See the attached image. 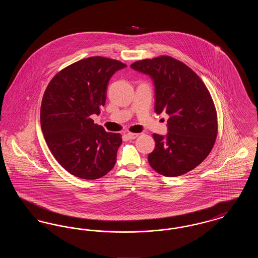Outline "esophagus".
<instances>
[{
  "label": "esophagus",
  "instance_id": "esophagus-1",
  "mask_svg": "<svg viewBox=\"0 0 258 258\" xmlns=\"http://www.w3.org/2000/svg\"><path fill=\"white\" fill-rule=\"evenodd\" d=\"M138 134H133V133H127L126 134V136H127V138L128 139H135V138H137L138 137Z\"/></svg>",
  "mask_w": 258,
  "mask_h": 258
}]
</instances>
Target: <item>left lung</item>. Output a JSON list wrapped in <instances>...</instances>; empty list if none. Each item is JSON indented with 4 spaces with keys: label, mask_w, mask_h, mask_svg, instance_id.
I'll return each instance as SVG.
<instances>
[{
    "label": "left lung",
    "mask_w": 258,
    "mask_h": 258,
    "mask_svg": "<svg viewBox=\"0 0 258 258\" xmlns=\"http://www.w3.org/2000/svg\"><path fill=\"white\" fill-rule=\"evenodd\" d=\"M132 69L147 74L155 85V111L166 113L168 133L154 134L151 167L166 177L192 170L208 157L218 135V117L210 92L191 69L170 56L135 61Z\"/></svg>",
    "instance_id": "obj_1"
}]
</instances>
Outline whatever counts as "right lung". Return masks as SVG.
Masks as SVG:
<instances>
[{
  "label": "right lung",
  "mask_w": 258,
  "mask_h": 258,
  "mask_svg": "<svg viewBox=\"0 0 258 258\" xmlns=\"http://www.w3.org/2000/svg\"><path fill=\"white\" fill-rule=\"evenodd\" d=\"M125 67L100 56L83 59L56 74L44 92L42 134L54 158L74 176L98 179L116 163L122 136L106 133L91 116L104 106L112 75Z\"/></svg>",
  "instance_id": "obj_1"
}]
</instances>
